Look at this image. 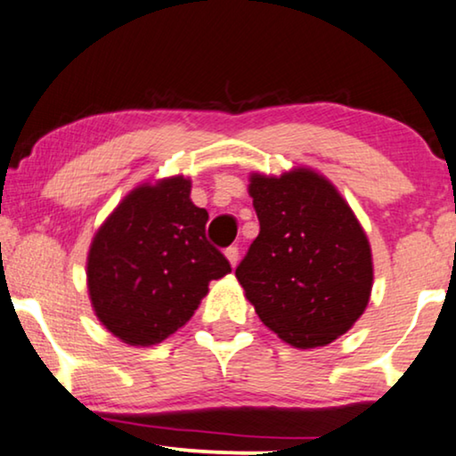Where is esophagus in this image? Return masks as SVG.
<instances>
[{
  "label": "esophagus",
  "mask_w": 456,
  "mask_h": 456,
  "mask_svg": "<svg viewBox=\"0 0 456 456\" xmlns=\"http://www.w3.org/2000/svg\"><path fill=\"white\" fill-rule=\"evenodd\" d=\"M224 256H227L229 263H232V266L238 265V258H240V248L238 246H229L227 250H224Z\"/></svg>",
  "instance_id": "1"
}]
</instances>
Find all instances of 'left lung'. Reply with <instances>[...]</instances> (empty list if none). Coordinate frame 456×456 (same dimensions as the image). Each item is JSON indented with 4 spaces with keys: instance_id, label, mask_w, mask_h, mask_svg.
Masks as SVG:
<instances>
[{
    "instance_id": "obj_1",
    "label": "left lung",
    "mask_w": 456,
    "mask_h": 456,
    "mask_svg": "<svg viewBox=\"0 0 456 456\" xmlns=\"http://www.w3.org/2000/svg\"><path fill=\"white\" fill-rule=\"evenodd\" d=\"M260 233L235 277L260 321L296 348L344 336L373 288L371 246L348 202L311 168L281 177L254 173Z\"/></svg>"
}]
</instances>
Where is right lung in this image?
I'll list each match as a JSON object with an SVG mask.
<instances>
[{
	"label": "right lung",
	"instance_id": "add662e5",
	"mask_svg": "<svg viewBox=\"0 0 456 456\" xmlns=\"http://www.w3.org/2000/svg\"><path fill=\"white\" fill-rule=\"evenodd\" d=\"M185 177L143 183L97 229L87 256L91 306L131 346L167 339L191 319L212 279L232 273L206 240L208 212L191 202Z\"/></svg>",
	"mask_w": 456,
	"mask_h": 456
}]
</instances>
